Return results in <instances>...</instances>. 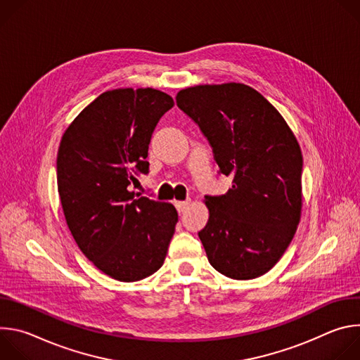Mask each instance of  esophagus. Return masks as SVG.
<instances>
[{
    "label": "esophagus",
    "mask_w": 360,
    "mask_h": 360,
    "mask_svg": "<svg viewBox=\"0 0 360 360\" xmlns=\"http://www.w3.org/2000/svg\"><path fill=\"white\" fill-rule=\"evenodd\" d=\"M189 202H191L189 199H186V200H175V207H176L178 212H184L188 208Z\"/></svg>",
    "instance_id": "1"
}]
</instances>
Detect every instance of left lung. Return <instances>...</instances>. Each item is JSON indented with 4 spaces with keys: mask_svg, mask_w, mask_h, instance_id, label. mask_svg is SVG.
Here are the masks:
<instances>
[{
    "mask_svg": "<svg viewBox=\"0 0 360 360\" xmlns=\"http://www.w3.org/2000/svg\"><path fill=\"white\" fill-rule=\"evenodd\" d=\"M176 105L210 141L232 188L205 196L207 226L198 232L222 275L262 276L293 239L302 211V152L292 129L258 91L236 82L181 89Z\"/></svg>",
    "mask_w": 360,
    "mask_h": 360,
    "instance_id": "1",
    "label": "left lung"
}]
</instances>
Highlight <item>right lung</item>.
Here are the masks:
<instances>
[{
    "mask_svg": "<svg viewBox=\"0 0 360 360\" xmlns=\"http://www.w3.org/2000/svg\"><path fill=\"white\" fill-rule=\"evenodd\" d=\"M174 99L153 88L101 94L63 135L58 193L67 225L86 258L105 275L135 282L165 261L178 222L172 203L131 191L148 174V146Z\"/></svg>",
    "mask_w": 360,
    "mask_h": 360,
    "instance_id": "right-lung-1",
    "label": "right lung"
}]
</instances>
